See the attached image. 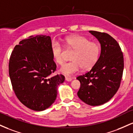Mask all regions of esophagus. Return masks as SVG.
<instances>
[{
    "instance_id": "1",
    "label": "esophagus",
    "mask_w": 133,
    "mask_h": 133,
    "mask_svg": "<svg viewBox=\"0 0 133 133\" xmlns=\"http://www.w3.org/2000/svg\"><path fill=\"white\" fill-rule=\"evenodd\" d=\"M73 80V78L70 77H65V80L67 82H71Z\"/></svg>"
}]
</instances>
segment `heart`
Segmentation results:
<instances>
[{
	"mask_svg": "<svg viewBox=\"0 0 133 133\" xmlns=\"http://www.w3.org/2000/svg\"><path fill=\"white\" fill-rule=\"evenodd\" d=\"M70 48L75 50L71 59L73 62L64 64L59 71L66 76L78 73L82 68L87 70L93 67L97 62L101 53L99 44L90 41L88 38L82 36H73L65 39ZM51 51L53 60L58 65H62L65 61V51L58 42L52 43Z\"/></svg>",
	"mask_w": 133,
	"mask_h": 133,
	"instance_id": "1",
	"label": "heart"
}]
</instances>
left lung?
Instances as JSON below:
<instances>
[{
  "mask_svg": "<svg viewBox=\"0 0 133 133\" xmlns=\"http://www.w3.org/2000/svg\"><path fill=\"white\" fill-rule=\"evenodd\" d=\"M89 32L99 41L101 55L90 71L77 78L80 82L77 95L85 104L97 106L108 102L119 89L124 58L118 43L109 34L95 31Z\"/></svg>",
  "mask_w": 133,
  "mask_h": 133,
  "instance_id": "8db88e82",
  "label": "left lung"
}]
</instances>
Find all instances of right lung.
I'll return each mask as SVG.
<instances>
[{"mask_svg": "<svg viewBox=\"0 0 133 133\" xmlns=\"http://www.w3.org/2000/svg\"><path fill=\"white\" fill-rule=\"evenodd\" d=\"M49 36H31L12 52L9 73L13 90L22 104L35 111L50 107L57 96V88L65 81L63 75H51L56 65L51 51Z\"/></svg>", "mask_w": 133, "mask_h": 133, "instance_id": "obj_1", "label": "right lung"}]
</instances>
